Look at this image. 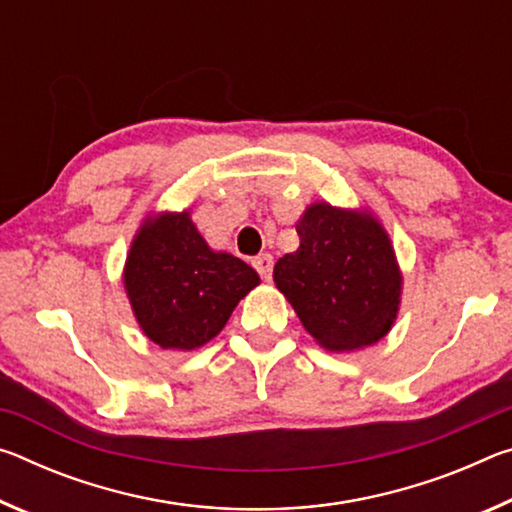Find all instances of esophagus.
<instances>
[{
	"instance_id": "1",
	"label": "esophagus",
	"mask_w": 512,
	"mask_h": 512,
	"mask_svg": "<svg viewBox=\"0 0 512 512\" xmlns=\"http://www.w3.org/2000/svg\"><path fill=\"white\" fill-rule=\"evenodd\" d=\"M253 266H255V271L264 277V280L268 282L271 280V273H273V257L268 255V253H262V255H257L255 259H253Z\"/></svg>"
}]
</instances>
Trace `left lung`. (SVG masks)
Instances as JSON below:
<instances>
[{
    "instance_id": "obj_1",
    "label": "left lung",
    "mask_w": 512,
    "mask_h": 512,
    "mask_svg": "<svg viewBox=\"0 0 512 512\" xmlns=\"http://www.w3.org/2000/svg\"><path fill=\"white\" fill-rule=\"evenodd\" d=\"M296 230L300 246L277 259L273 280L302 327L332 352L384 339L400 311L402 271L377 216L318 201Z\"/></svg>"
}]
</instances>
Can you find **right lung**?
Listing matches in <instances>:
<instances>
[{"instance_id": "1", "label": "right lung", "mask_w": 512, "mask_h": 512, "mask_svg": "<svg viewBox=\"0 0 512 512\" xmlns=\"http://www.w3.org/2000/svg\"><path fill=\"white\" fill-rule=\"evenodd\" d=\"M257 284L253 266L207 246L189 210L146 216L124 266L137 325L162 350L212 341Z\"/></svg>"}]
</instances>
